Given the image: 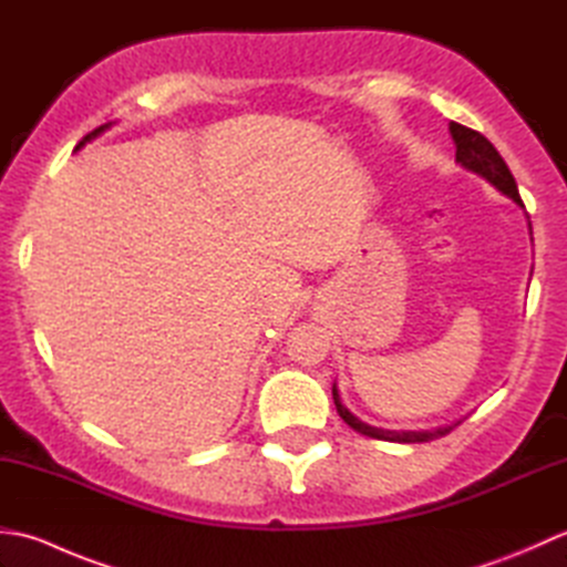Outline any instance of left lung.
<instances>
[{
  "label": "left lung",
  "instance_id": "left-lung-1",
  "mask_svg": "<svg viewBox=\"0 0 567 567\" xmlns=\"http://www.w3.org/2000/svg\"><path fill=\"white\" fill-rule=\"evenodd\" d=\"M449 131H451L453 143H455V163L461 165V167H465V171H470V173L485 177L492 187L499 189L502 195H507L509 199H514L524 209V202L519 197V187H516V179L509 173L507 163H504V158L497 153V148L492 146V143L483 134H477V131L467 128L463 124L451 122ZM528 228H532V221H528ZM331 394H333L336 412L341 414V419L346 421V424L351 426V429H355L358 433H363V436H370V439L392 441V443H424V441H431V439L445 436V433H451L453 426L461 424V421H455V424L439 426V429H431V431H388V429H378V426L365 424V421H360L355 414H351V409H348L341 402V392H339V388H336V380H333Z\"/></svg>",
  "mask_w": 567,
  "mask_h": 567
}]
</instances>
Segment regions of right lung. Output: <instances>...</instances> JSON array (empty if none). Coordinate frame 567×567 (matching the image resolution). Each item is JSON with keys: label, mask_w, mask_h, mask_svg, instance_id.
<instances>
[{"label": "right lung", "mask_w": 567, "mask_h": 567, "mask_svg": "<svg viewBox=\"0 0 567 567\" xmlns=\"http://www.w3.org/2000/svg\"><path fill=\"white\" fill-rule=\"evenodd\" d=\"M110 126H112V124H104V126H100L97 131H92V134H87V136H84V138H82L80 143H78V148H75V151H80V148L84 146V143H90L92 138H97V136H102V134H104V131H106V128H110Z\"/></svg>", "instance_id": "right-lung-1"}]
</instances>
